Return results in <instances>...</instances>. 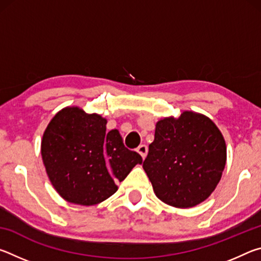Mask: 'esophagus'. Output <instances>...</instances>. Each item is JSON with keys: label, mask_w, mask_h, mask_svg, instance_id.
Returning <instances> with one entry per match:
<instances>
[{"label": "esophagus", "mask_w": 261, "mask_h": 261, "mask_svg": "<svg viewBox=\"0 0 261 261\" xmlns=\"http://www.w3.org/2000/svg\"><path fill=\"white\" fill-rule=\"evenodd\" d=\"M147 151H148V148L146 145H139V146L137 147V152L140 154L143 159H145V156L147 155Z\"/></svg>", "instance_id": "1"}]
</instances>
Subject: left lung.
Listing matches in <instances>:
<instances>
[{"instance_id":"obj_1","label":"left lung","mask_w":261,"mask_h":261,"mask_svg":"<svg viewBox=\"0 0 261 261\" xmlns=\"http://www.w3.org/2000/svg\"><path fill=\"white\" fill-rule=\"evenodd\" d=\"M226 141L205 115L183 112L155 125L143 168L155 196L167 205L190 208L211 196L226 166Z\"/></svg>"}]
</instances>
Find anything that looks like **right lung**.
<instances>
[{"label": "right lung", "instance_id": "obj_1", "mask_svg": "<svg viewBox=\"0 0 261 261\" xmlns=\"http://www.w3.org/2000/svg\"><path fill=\"white\" fill-rule=\"evenodd\" d=\"M107 120L67 107L51 118L43 132L41 155L57 193L69 202L91 206L117 191L143 159L127 149L118 130L106 131Z\"/></svg>", "mask_w": 261, "mask_h": 261}]
</instances>
